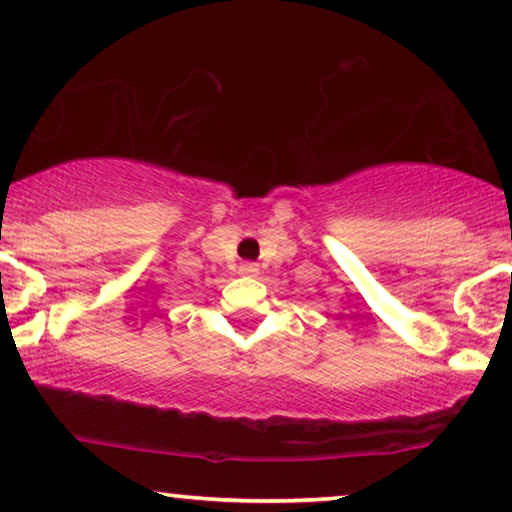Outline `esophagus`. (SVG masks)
Here are the masks:
<instances>
[{"mask_svg":"<svg viewBox=\"0 0 512 512\" xmlns=\"http://www.w3.org/2000/svg\"><path fill=\"white\" fill-rule=\"evenodd\" d=\"M256 272H258V265H256V263H242V265H240V275L254 277Z\"/></svg>","mask_w":512,"mask_h":512,"instance_id":"34e87169","label":"esophagus"}]
</instances>
